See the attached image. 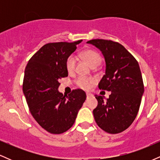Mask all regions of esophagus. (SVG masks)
Returning a JSON list of instances; mask_svg holds the SVG:
<instances>
[{"label": "esophagus", "instance_id": "obj_1", "mask_svg": "<svg viewBox=\"0 0 160 160\" xmlns=\"http://www.w3.org/2000/svg\"><path fill=\"white\" fill-rule=\"evenodd\" d=\"M90 96H92V94L91 93H86V97H87V98H89V97H90Z\"/></svg>", "mask_w": 160, "mask_h": 160}]
</instances>
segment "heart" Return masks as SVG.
Returning <instances> with one entry per match:
<instances>
[{
  "instance_id": "obj_1",
  "label": "heart",
  "mask_w": 160,
  "mask_h": 160,
  "mask_svg": "<svg viewBox=\"0 0 160 160\" xmlns=\"http://www.w3.org/2000/svg\"><path fill=\"white\" fill-rule=\"evenodd\" d=\"M81 56L85 59V61L89 64L91 67L95 68L98 66L102 62V57L98 52L93 49H86L81 53ZM77 65V58L74 54H71L68 57L65 62V67L68 72H74ZM77 86L81 89H90L91 86L95 82L94 79L79 77L75 80Z\"/></svg>"
}]
</instances>
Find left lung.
<instances>
[{"label":"left lung","instance_id":"obj_1","mask_svg":"<svg viewBox=\"0 0 160 160\" xmlns=\"http://www.w3.org/2000/svg\"><path fill=\"white\" fill-rule=\"evenodd\" d=\"M87 43L100 49L105 59V74L98 88L111 92L106 102L101 95H95L98 106L93 110L95 120L106 132L120 133L135 120L144 93L138 62L117 42L94 39Z\"/></svg>","mask_w":160,"mask_h":160}]
</instances>
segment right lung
<instances>
[{
    "label": "right lung",
    "mask_w": 160,
    "mask_h": 160,
    "mask_svg": "<svg viewBox=\"0 0 160 160\" xmlns=\"http://www.w3.org/2000/svg\"><path fill=\"white\" fill-rule=\"evenodd\" d=\"M81 42L47 43L30 58L25 68L22 90L29 111L49 133L68 131L86 100L85 92L80 89L72 90L68 96L58 91V80L68 75L66 59Z\"/></svg>",
    "instance_id": "right-lung-1"
}]
</instances>
